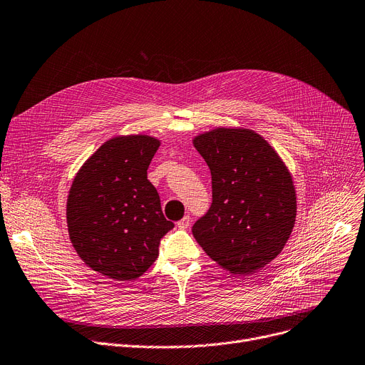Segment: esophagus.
Instances as JSON below:
<instances>
[{"label":"esophagus","mask_w":365,"mask_h":365,"mask_svg":"<svg viewBox=\"0 0 365 365\" xmlns=\"http://www.w3.org/2000/svg\"><path fill=\"white\" fill-rule=\"evenodd\" d=\"M189 223H190L189 217H183L182 220H179L176 225H178V227H179V229H187V227H189Z\"/></svg>","instance_id":"esophagus-1"}]
</instances>
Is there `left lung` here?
Listing matches in <instances>:
<instances>
[{"label": "left lung", "instance_id": "obj_1", "mask_svg": "<svg viewBox=\"0 0 365 365\" xmlns=\"http://www.w3.org/2000/svg\"><path fill=\"white\" fill-rule=\"evenodd\" d=\"M211 172L212 204L192 233L222 269L250 276L284 248L297 218L289 168L255 130L215 128L192 139Z\"/></svg>", "mask_w": 365, "mask_h": 365}]
</instances>
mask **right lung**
Returning a JSON list of instances; mask_svg holds the SVG:
<instances>
[{"mask_svg": "<svg viewBox=\"0 0 365 365\" xmlns=\"http://www.w3.org/2000/svg\"><path fill=\"white\" fill-rule=\"evenodd\" d=\"M150 135L104 142L79 168L68 190L66 217L71 245L91 269L115 282L135 280L158 257L173 229L147 178L160 147Z\"/></svg>", "mask_w": 365, "mask_h": 365, "instance_id": "1", "label": "right lung"}]
</instances>
